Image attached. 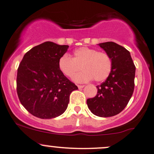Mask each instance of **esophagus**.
<instances>
[{"instance_id": "obj_1", "label": "esophagus", "mask_w": 154, "mask_h": 154, "mask_svg": "<svg viewBox=\"0 0 154 154\" xmlns=\"http://www.w3.org/2000/svg\"><path fill=\"white\" fill-rule=\"evenodd\" d=\"M77 87H78L79 89H81V88H83L84 85H77Z\"/></svg>"}]
</instances>
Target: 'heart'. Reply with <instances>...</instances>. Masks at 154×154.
<instances>
[{"label": "heart", "mask_w": 154, "mask_h": 154, "mask_svg": "<svg viewBox=\"0 0 154 154\" xmlns=\"http://www.w3.org/2000/svg\"><path fill=\"white\" fill-rule=\"evenodd\" d=\"M58 68L67 77H74L81 68L83 71L74 77L77 82H88L93 79L100 82L106 80L111 74L112 60L106 52L80 47L73 52L72 58L68 55L61 57L58 61Z\"/></svg>", "instance_id": "heart-1"}]
</instances>
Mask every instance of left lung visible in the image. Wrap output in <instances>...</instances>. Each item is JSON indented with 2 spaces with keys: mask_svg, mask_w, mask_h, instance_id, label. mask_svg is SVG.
Wrapping results in <instances>:
<instances>
[{
  "mask_svg": "<svg viewBox=\"0 0 154 154\" xmlns=\"http://www.w3.org/2000/svg\"><path fill=\"white\" fill-rule=\"evenodd\" d=\"M111 58L112 69L105 82L97 85V94L87 100L92 114L109 117L119 114L125 108L134 89L136 67L125 48L114 42L99 43Z\"/></svg>",
  "mask_w": 154,
  "mask_h": 154,
  "instance_id": "obj_1",
  "label": "left lung"
}]
</instances>
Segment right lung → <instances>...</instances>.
Here are the masks:
<instances>
[{
	"instance_id": "add662e5",
	"label": "right lung",
	"mask_w": 154,
	"mask_h": 154,
	"mask_svg": "<svg viewBox=\"0 0 154 154\" xmlns=\"http://www.w3.org/2000/svg\"><path fill=\"white\" fill-rule=\"evenodd\" d=\"M69 46L44 42L27 51L17 74V93L21 104L32 115L51 119L65 112L69 96L77 85L64 76L58 61Z\"/></svg>"
}]
</instances>
